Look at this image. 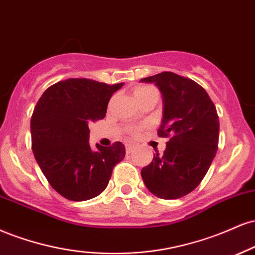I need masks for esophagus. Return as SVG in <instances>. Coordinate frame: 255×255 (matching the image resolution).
I'll return each instance as SVG.
<instances>
[{
  "label": "esophagus",
  "mask_w": 255,
  "mask_h": 255,
  "mask_svg": "<svg viewBox=\"0 0 255 255\" xmlns=\"http://www.w3.org/2000/svg\"><path fill=\"white\" fill-rule=\"evenodd\" d=\"M133 145L132 144H127L125 145V149H127V152H131V150H132Z\"/></svg>",
  "instance_id": "obj_1"
}]
</instances>
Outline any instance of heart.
<instances>
[{
  "instance_id": "heart-1",
  "label": "heart",
  "mask_w": 255,
  "mask_h": 255,
  "mask_svg": "<svg viewBox=\"0 0 255 255\" xmlns=\"http://www.w3.org/2000/svg\"><path fill=\"white\" fill-rule=\"evenodd\" d=\"M150 94H157L156 89L151 86H137L136 88L133 89V95L136 99L146 97V95H150ZM138 131L139 128H133L132 132L136 134Z\"/></svg>"
}]
</instances>
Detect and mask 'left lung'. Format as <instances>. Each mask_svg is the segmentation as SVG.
<instances>
[{
    "mask_svg": "<svg viewBox=\"0 0 255 255\" xmlns=\"http://www.w3.org/2000/svg\"><path fill=\"white\" fill-rule=\"evenodd\" d=\"M140 81L155 83L162 94L163 118L157 134L168 138L163 155H154L140 175L154 196L181 198L198 186L216 155V107L202 86L170 71Z\"/></svg>",
    "mask_w": 255,
    "mask_h": 255,
    "instance_id": "obj_1",
    "label": "left lung"
}]
</instances>
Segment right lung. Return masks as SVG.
<instances>
[{"instance_id":"obj_1","label":"right lung","mask_w":255,"mask_h":255,"mask_svg":"<svg viewBox=\"0 0 255 255\" xmlns=\"http://www.w3.org/2000/svg\"><path fill=\"white\" fill-rule=\"evenodd\" d=\"M124 83L68 79L41 95L31 118L32 150L49 184L74 202L94 198L109 185L113 167L125 157L121 142L89 145V128L106 116L113 93Z\"/></svg>"}]
</instances>
